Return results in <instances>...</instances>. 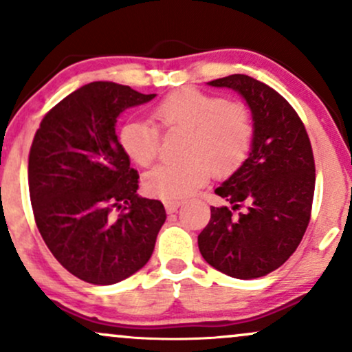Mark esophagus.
<instances>
[{
    "mask_svg": "<svg viewBox=\"0 0 352 352\" xmlns=\"http://www.w3.org/2000/svg\"><path fill=\"white\" fill-rule=\"evenodd\" d=\"M164 205H165V210H167V213H173V212H177V208L180 207V201H177V200H165Z\"/></svg>",
    "mask_w": 352,
    "mask_h": 352,
    "instance_id": "esophagus-1",
    "label": "esophagus"
}]
</instances>
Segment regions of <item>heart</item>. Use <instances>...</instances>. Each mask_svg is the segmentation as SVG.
<instances>
[{
  "instance_id": "b5f03b06",
  "label": "heart",
  "mask_w": 352,
  "mask_h": 352,
  "mask_svg": "<svg viewBox=\"0 0 352 352\" xmlns=\"http://www.w3.org/2000/svg\"><path fill=\"white\" fill-rule=\"evenodd\" d=\"M153 119L164 131L187 134L182 147L185 160L159 164L144 177L145 192L162 200L192 195L208 180L210 172L215 177L232 175L252 151V109L238 100L182 89L157 104ZM158 128L151 120H129L120 127V147L140 167H148L159 155Z\"/></svg>"
}]
</instances>
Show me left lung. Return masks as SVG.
I'll return each instance as SVG.
<instances>
[{
    "label": "left lung",
    "mask_w": 352,
    "mask_h": 352,
    "mask_svg": "<svg viewBox=\"0 0 352 352\" xmlns=\"http://www.w3.org/2000/svg\"><path fill=\"white\" fill-rule=\"evenodd\" d=\"M208 84L243 96L254 139L245 164L215 190L228 207L210 208L199 248L218 272L253 280L280 268L301 243L316 180L313 148L300 116L274 89L245 74Z\"/></svg>",
    "instance_id": "8db88e82"
}]
</instances>
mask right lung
Here are the masks:
<instances>
[{"instance_id": "right-lung-1", "label": "right lung", "mask_w": 352, "mask_h": 352, "mask_svg": "<svg viewBox=\"0 0 352 352\" xmlns=\"http://www.w3.org/2000/svg\"><path fill=\"white\" fill-rule=\"evenodd\" d=\"M153 98L107 80L86 84L43 117L31 144L36 225L56 260L86 283L114 285L139 272L167 218L162 201L139 197V173L116 135L120 112Z\"/></svg>"}]
</instances>
